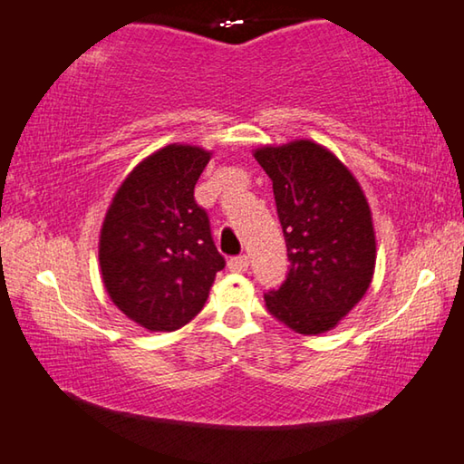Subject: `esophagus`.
<instances>
[{"label": "esophagus", "mask_w": 464, "mask_h": 464, "mask_svg": "<svg viewBox=\"0 0 464 464\" xmlns=\"http://www.w3.org/2000/svg\"><path fill=\"white\" fill-rule=\"evenodd\" d=\"M247 266H250V260H247V256H237V258L229 260V271L231 273H246Z\"/></svg>", "instance_id": "34e87169"}]
</instances>
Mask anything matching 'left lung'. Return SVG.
<instances>
[{
    "label": "left lung",
    "instance_id": "1",
    "mask_svg": "<svg viewBox=\"0 0 464 464\" xmlns=\"http://www.w3.org/2000/svg\"><path fill=\"white\" fill-rule=\"evenodd\" d=\"M273 181L287 279L265 295L276 321L295 334L335 329L364 298L375 275L372 212L358 179L334 151L313 140L256 148Z\"/></svg>",
    "mask_w": 464,
    "mask_h": 464
}]
</instances>
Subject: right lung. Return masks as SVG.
<instances>
[{"instance_id": "add662e5", "label": "right lung", "mask_w": 464, "mask_h": 464, "mask_svg": "<svg viewBox=\"0 0 464 464\" xmlns=\"http://www.w3.org/2000/svg\"><path fill=\"white\" fill-rule=\"evenodd\" d=\"M212 151L169 143L124 177L100 229V273L114 306L148 331H177L208 300L225 258L193 199Z\"/></svg>"}]
</instances>
